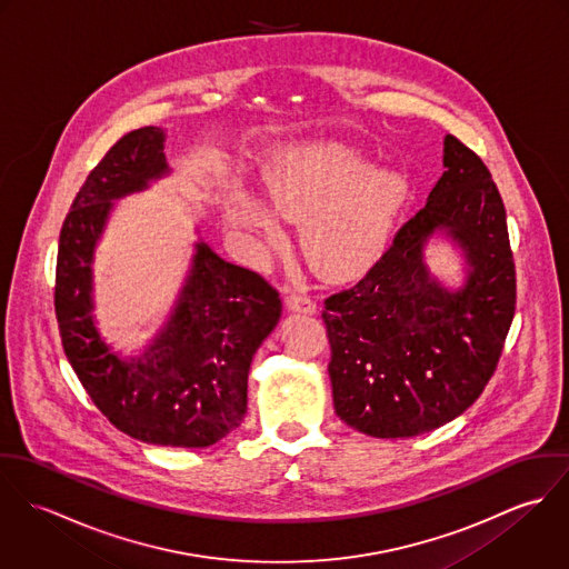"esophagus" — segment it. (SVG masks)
<instances>
[{
    "mask_svg": "<svg viewBox=\"0 0 569 569\" xmlns=\"http://www.w3.org/2000/svg\"><path fill=\"white\" fill-rule=\"evenodd\" d=\"M284 302H287V309H289V311H293V313H307V316H313V313H316V309H318V305H316V300H313L311 296H307V293H298V291L289 293Z\"/></svg>",
    "mask_w": 569,
    "mask_h": 569,
    "instance_id": "esophagus-1",
    "label": "esophagus"
}]
</instances>
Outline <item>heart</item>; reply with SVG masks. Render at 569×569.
Segmentation results:
<instances>
[{"instance_id":"obj_1","label":"heart","mask_w":569,"mask_h":569,"mask_svg":"<svg viewBox=\"0 0 569 569\" xmlns=\"http://www.w3.org/2000/svg\"><path fill=\"white\" fill-rule=\"evenodd\" d=\"M262 188L276 214L298 221L300 249L325 278H348L368 267L407 199L401 172L370 168L361 151L335 140L280 149ZM228 221L258 241L278 234L271 212L253 197H239Z\"/></svg>"}]
</instances>
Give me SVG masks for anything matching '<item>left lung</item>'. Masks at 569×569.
I'll list each match as a JSON object with an SVG mask.
<instances>
[{
    "instance_id": "left-lung-1",
    "label": "left lung",
    "mask_w": 569,
    "mask_h": 569,
    "mask_svg": "<svg viewBox=\"0 0 569 569\" xmlns=\"http://www.w3.org/2000/svg\"><path fill=\"white\" fill-rule=\"evenodd\" d=\"M429 201L366 276L325 300L328 375L337 416L375 438H411L473 406L515 316L517 278L506 210L487 163L456 136ZM447 229L466 247L468 287L428 280L421 244Z\"/></svg>"
}]
</instances>
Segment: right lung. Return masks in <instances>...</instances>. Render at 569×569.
Instances as JSON below:
<instances>
[{
	"mask_svg": "<svg viewBox=\"0 0 569 569\" xmlns=\"http://www.w3.org/2000/svg\"><path fill=\"white\" fill-rule=\"evenodd\" d=\"M166 170L158 127L129 131L91 168L61 228L54 311L63 350L111 425L142 442L199 449L241 425L251 357L282 302L260 273L197 243L174 316L142 357H120L100 339L91 320L93 244L111 201Z\"/></svg>",
	"mask_w": 569,
	"mask_h": 569,
	"instance_id": "right-lung-1",
	"label": "right lung"
}]
</instances>
